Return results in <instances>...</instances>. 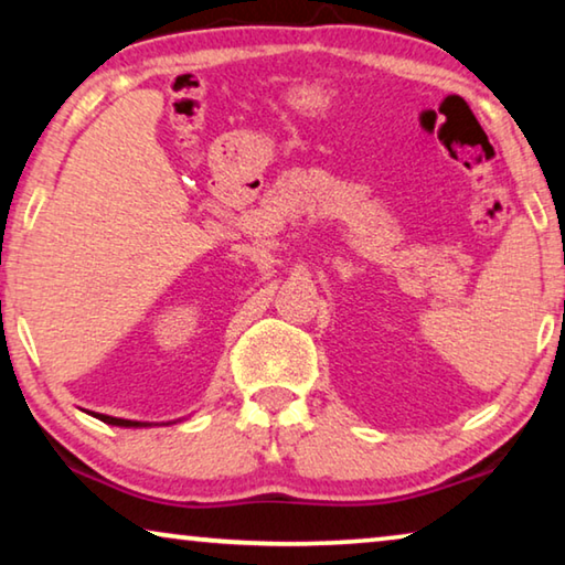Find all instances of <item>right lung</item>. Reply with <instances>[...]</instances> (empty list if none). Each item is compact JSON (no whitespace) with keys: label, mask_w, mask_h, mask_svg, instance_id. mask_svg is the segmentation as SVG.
<instances>
[{"label":"right lung","mask_w":565,"mask_h":565,"mask_svg":"<svg viewBox=\"0 0 565 565\" xmlns=\"http://www.w3.org/2000/svg\"><path fill=\"white\" fill-rule=\"evenodd\" d=\"M93 416H95V419H100V422L110 424V427H149V424H143V422L118 419V416H108V414H93Z\"/></svg>","instance_id":"1"}]
</instances>
